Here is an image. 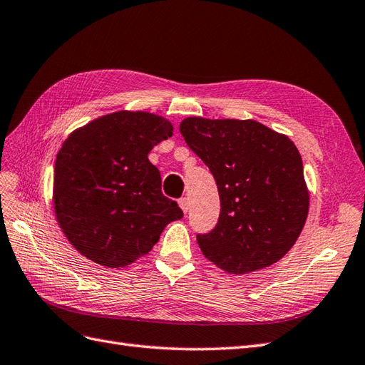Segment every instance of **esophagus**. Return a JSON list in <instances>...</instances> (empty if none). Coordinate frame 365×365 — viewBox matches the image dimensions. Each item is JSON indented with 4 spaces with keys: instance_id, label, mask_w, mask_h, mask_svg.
Returning a JSON list of instances; mask_svg holds the SVG:
<instances>
[{
    "instance_id": "esophagus-1",
    "label": "esophagus",
    "mask_w": 365,
    "mask_h": 365,
    "mask_svg": "<svg viewBox=\"0 0 365 365\" xmlns=\"http://www.w3.org/2000/svg\"><path fill=\"white\" fill-rule=\"evenodd\" d=\"M179 206L182 207V211L186 214V212L190 211V200L186 199V197H183V199H180V200H179Z\"/></svg>"
}]
</instances>
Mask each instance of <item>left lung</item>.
<instances>
[{
  "mask_svg": "<svg viewBox=\"0 0 365 365\" xmlns=\"http://www.w3.org/2000/svg\"><path fill=\"white\" fill-rule=\"evenodd\" d=\"M180 133L211 170L220 195L217 226L197 235L203 255L234 275L277 263L295 245L309 214L295 143L252 119L186 118Z\"/></svg>",
  "mask_w": 365,
  "mask_h": 365,
  "instance_id": "left-lung-1",
  "label": "left lung"
}]
</instances>
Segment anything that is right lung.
Wrapping results in <instances>:
<instances>
[{"label":"right lung","instance_id":"1","mask_svg":"<svg viewBox=\"0 0 365 365\" xmlns=\"http://www.w3.org/2000/svg\"><path fill=\"white\" fill-rule=\"evenodd\" d=\"M173 123L148 111L120 110L68 134L56 155L53 210L76 251L106 267L147 255L183 212L162 194L150 151Z\"/></svg>","mask_w":365,"mask_h":365}]
</instances>
